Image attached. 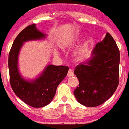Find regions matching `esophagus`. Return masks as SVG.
<instances>
[{"mask_svg":"<svg viewBox=\"0 0 129 129\" xmlns=\"http://www.w3.org/2000/svg\"><path fill=\"white\" fill-rule=\"evenodd\" d=\"M73 75H74V74H73V71L71 69H70L69 71H68V73H67V76H68V77H72Z\"/></svg>","mask_w":129,"mask_h":129,"instance_id":"1","label":"esophagus"}]
</instances>
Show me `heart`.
<instances>
[{
  "mask_svg": "<svg viewBox=\"0 0 129 129\" xmlns=\"http://www.w3.org/2000/svg\"><path fill=\"white\" fill-rule=\"evenodd\" d=\"M87 45H88V44L86 42V43H84V44L82 46H81L79 48H78V49L76 50V52L74 53L75 58L77 59H80L82 57L83 55L84 54V53L86 52V51H87V47H88ZM54 53H55V54H57V55H58L59 54V52L57 51H55Z\"/></svg>",
  "mask_w": 129,
  "mask_h": 129,
  "instance_id": "b5f03b06",
  "label": "heart"
}]
</instances>
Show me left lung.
I'll use <instances>...</instances> for the list:
<instances>
[{
	"label": "left lung",
	"instance_id": "obj_1",
	"mask_svg": "<svg viewBox=\"0 0 129 129\" xmlns=\"http://www.w3.org/2000/svg\"><path fill=\"white\" fill-rule=\"evenodd\" d=\"M120 53L116 43L107 33L94 48L91 57L75 67L79 87L74 91L76 99L85 107H94L105 102L119 85Z\"/></svg>",
	"mask_w": 129,
	"mask_h": 129
}]
</instances>
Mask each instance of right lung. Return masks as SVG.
<instances>
[{
	"label": "right lung",
	"instance_id": "right-lung-1",
	"mask_svg": "<svg viewBox=\"0 0 129 129\" xmlns=\"http://www.w3.org/2000/svg\"><path fill=\"white\" fill-rule=\"evenodd\" d=\"M47 35L33 24L22 30L15 39L8 56L10 83L16 96L30 107L40 108L48 105L54 98L57 86L67 75L66 66L47 65L37 78L27 80L18 70V57L24 42L46 38Z\"/></svg>",
	"mask_w": 129,
	"mask_h": 129
}]
</instances>
